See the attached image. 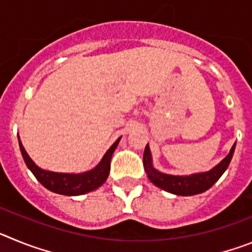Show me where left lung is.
<instances>
[{"label": "left lung", "instance_id": "8db88e82", "mask_svg": "<svg viewBox=\"0 0 252 252\" xmlns=\"http://www.w3.org/2000/svg\"><path fill=\"white\" fill-rule=\"evenodd\" d=\"M235 145L231 149L230 154L215 168L211 169L209 171H206V173L188 175V177L169 175L155 170L151 165V154L149 145H146L145 151H144L142 162H144V168H145L149 179H150L151 183H154L157 187L177 195H194L206 192L207 189L211 188L221 178V175L228 168V164L232 159Z\"/></svg>", "mask_w": 252, "mask_h": 252}]
</instances>
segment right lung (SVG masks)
Segmentation results:
<instances>
[{
	"mask_svg": "<svg viewBox=\"0 0 252 252\" xmlns=\"http://www.w3.org/2000/svg\"><path fill=\"white\" fill-rule=\"evenodd\" d=\"M119 142L120 139L116 140L115 144L107 150L103 159L94 169L82 173V174H63V173H53V171L43 170L37 165H35V162L30 159L21 142H20V149H21L22 158L25 160L28 168L32 171L35 178L46 189L58 193V194L81 195L84 193L92 192L106 182L108 174H110L111 158H112L115 149L119 145Z\"/></svg>",
	"mask_w": 252,
	"mask_h": 252,
	"instance_id": "1",
	"label": "right lung"
}]
</instances>
